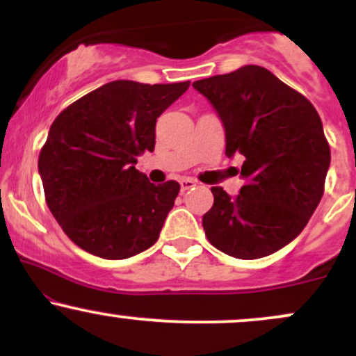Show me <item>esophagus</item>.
Masks as SVG:
<instances>
[{
	"mask_svg": "<svg viewBox=\"0 0 356 356\" xmlns=\"http://www.w3.org/2000/svg\"><path fill=\"white\" fill-rule=\"evenodd\" d=\"M179 184H181V192H186L192 189V187H195V181H192V179H181Z\"/></svg>",
	"mask_w": 356,
	"mask_h": 356,
	"instance_id": "34e87169",
	"label": "esophagus"
}]
</instances>
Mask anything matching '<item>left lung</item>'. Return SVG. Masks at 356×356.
Wrapping results in <instances>:
<instances>
[{
	"label": "left lung",
	"instance_id": "obj_1",
	"mask_svg": "<svg viewBox=\"0 0 356 356\" xmlns=\"http://www.w3.org/2000/svg\"><path fill=\"white\" fill-rule=\"evenodd\" d=\"M226 132V155H244V186L231 197L212 187L207 239L238 259L280 251L305 229L321 201L330 145L321 118L301 93L257 65L192 83Z\"/></svg>",
	"mask_w": 356,
	"mask_h": 356
}]
</instances>
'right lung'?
<instances>
[{"label": "right lung", "mask_w": 356, "mask_h": 356, "mask_svg": "<svg viewBox=\"0 0 356 356\" xmlns=\"http://www.w3.org/2000/svg\"><path fill=\"white\" fill-rule=\"evenodd\" d=\"M187 88L115 80L55 118L38 172L53 218L83 251L127 259L159 239L181 186H155L136 164L154 150L157 118Z\"/></svg>", "instance_id": "add662e5"}]
</instances>
